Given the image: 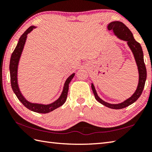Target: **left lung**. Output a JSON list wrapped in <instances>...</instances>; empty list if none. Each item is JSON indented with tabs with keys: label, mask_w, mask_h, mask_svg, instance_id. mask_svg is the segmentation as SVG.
<instances>
[{
	"label": "left lung",
	"mask_w": 152,
	"mask_h": 152,
	"mask_svg": "<svg viewBox=\"0 0 152 152\" xmlns=\"http://www.w3.org/2000/svg\"><path fill=\"white\" fill-rule=\"evenodd\" d=\"M108 29L113 30L115 35L117 36L119 39L126 41L127 42L129 47L130 48L131 50L132 51L134 56L135 60L137 64L138 72H139V83L137 88L136 89L135 93L132 96L129 98L124 102L119 104H110L108 102L102 101L101 99H100L97 95L96 91L95 90L93 84H91L92 90L93 92L95 99L97 101H99L100 103L104 105L110 109H121L123 108L128 107L129 105L133 104L139 99V97L141 96L143 90L145 86L146 78H147V71L145 63L143 60V53L142 51V48L140 43L136 42L135 39L133 37V35L131 31L129 29V28L126 25L120 21H113L110 23L108 25Z\"/></svg>",
	"instance_id": "1"
}]
</instances>
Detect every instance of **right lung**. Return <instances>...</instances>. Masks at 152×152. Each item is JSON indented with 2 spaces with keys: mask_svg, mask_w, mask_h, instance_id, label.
Instances as JSON below:
<instances>
[{
  "mask_svg": "<svg viewBox=\"0 0 152 152\" xmlns=\"http://www.w3.org/2000/svg\"><path fill=\"white\" fill-rule=\"evenodd\" d=\"M35 26H31L25 31L23 34L20 36L19 42H18L17 45L15 48V50L12 52L10 60V75H11V87L14 93L16 94L18 99L21 102V103L24 105L25 107H27L28 109L32 110L33 112L39 113H48L51 112L52 110H55L57 108L61 107V105L64 104L66 102L67 96H68V92L69 88V84H70L72 79L74 78L75 74H72V75L67 78L66 81L64 84L63 91L61 92V96L58 100H56L55 102L49 104H37V103H31L29 101H27L25 99L24 96H23L21 92H20V90L18 86L17 83V69H18V64H19V59L21 55L23 50L25 42H26L27 34L29 33L31 31L35 29Z\"/></svg>",
  "mask_w": 152,
  "mask_h": 152,
  "instance_id": "right-lung-1",
  "label": "right lung"
}]
</instances>
